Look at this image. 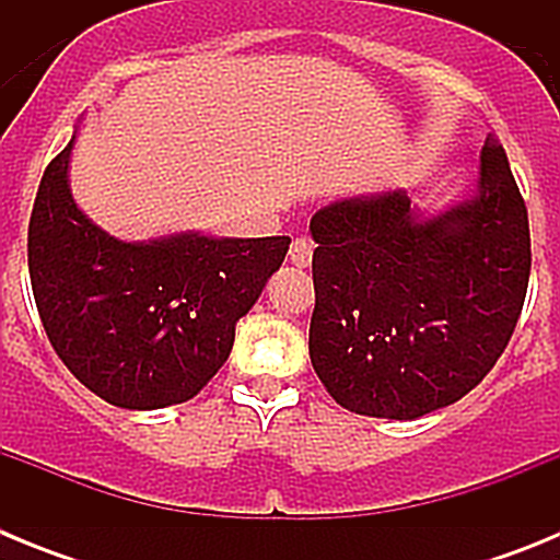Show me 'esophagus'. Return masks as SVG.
Masks as SVG:
<instances>
[{
  "mask_svg": "<svg viewBox=\"0 0 560 560\" xmlns=\"http://www.w3.org/2000/svg\"><path fill=\"white\" fill-rule=\"evenodd\" d=\"M311 257H314V244L308 237H296L289 249V260L296 266V269H308Z\"/></svg>",
  "mask_w": 560,
  "mask_h": 560,
  "instance_id": "34e87169",
  "label": "esophagus"
}]
</instances>
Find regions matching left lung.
Here are the masks:
<instances>
[{
  "label": "left lung",
  "instance_id": "left-lung-1",
  "mask_svg": "<svg viewBox=\"0 0 560 560\" xmlns=\"http://www.w3.org/2000/svg\"><path fill=\"white\" fill-rule=\"evenodd\" d=\"M308 353L339 407L415 420L471 393L504 353L530 280V224L502 142L479 192L420 221L407 192L345 199L311 219Z\"/></svg>",
  "mask_w": 560,
  "mask_h": 560
}]
</instances>
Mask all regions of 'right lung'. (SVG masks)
<instances>
[{"label":"right lung","mask_w":560,"mask_h":560,"mask_svg":"<svg viewBox=\"0 0 560 560\" xmlns=\"http://www.w3.org/2000/svg\"><path fill=\"white\" fill-rule=\"evenodd\" d=\"M72 142L44 171L27 230L30 283L49 345L114 407L185 404L221 370L235 323L280 269L291 237L187 232L122 244L72 201Z\"/></svg>","instance_id":"1"}]
</instances>
